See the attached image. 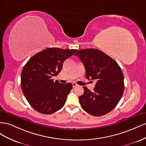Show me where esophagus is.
<instances>
[{
    "label": "esophagus",
    "mask_w": 146,
    "mask_h": 146,
    "mask_svg": "<svg viewBox=\"0 0 146 146\" xmlns=\"http://www.w3.org/2000/svg\"><path fill=\"white\" fill-rule=\"evenodd\" d=\"M72 85H73V87H76V86H78V84H76V82H73V83H72Z\"/></svg>",
    "instance_id": "1"
}]
</instances>
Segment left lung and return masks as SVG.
<instances>
[{
    "mask_svg": "<svg viewBox=\"0 0 146 146\" xmlns=\"http://www.w3.org/2000/svg\"><path fill=\"white\" fill-rule=\"evenodd\" d=\"M84 64L87 80H96L92 92L84 86L81 106L92 115H104L117 105L124 90L123 74L114 59L97 49H81L74 54Z\"/></svg>",
    "mask_w": 146,
    "mask_h": 146,
    "instance_id": "8db88e82",
    "label": "left lung"
}]
</instances>
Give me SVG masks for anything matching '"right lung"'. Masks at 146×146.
<instances>
[{
	"label": "right lung",
	"mask_w": 146,
	"mask_h": 146,
	"mask_svg": "<svg viewBox=\"0 0 146 146\" xmlns=\"http://www.w3.org/2000/svg\"><path fill=\"white\" fill-rule=\"evenodd\" d=\"M77 49L49 48L32 56L24 65L21 75V86L25 97L35 110L51 114L64 106L72 89L70 82H54L62 69L64 62Z\"/></svg>",
	"instance_id": "1"
}]
</instances>
